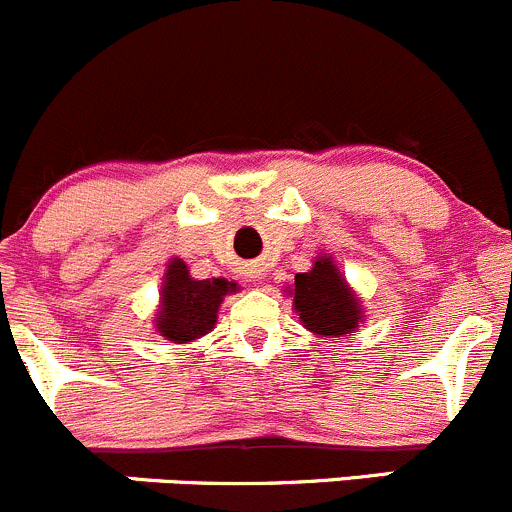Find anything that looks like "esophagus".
I'll use <instances>...</instances> for the list:
<instances>
[{"label":"esophagus","instance_id":"obj_1","mask_svg":"<svg viewBox=\"0 0 512 512\" xmlns=\"http://www.w3.org/2000/svg\"><path fill=\"white\" fill-rule=\"evenodd\" d=\"M258 276H261V273H258V271H251V278H258Z\"/></svg>","mask_w":512,"mask_h":512}]
</instances>
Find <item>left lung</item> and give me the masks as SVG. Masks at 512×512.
<instances>
[{
	"label": "left lung",
	"instance_id": "left-lung-1",
	"mask_svg": "<svg viewBox=\"0 0 512 512\" xmlns=\"http://www.w3.org/2000/svg\"><path fill=\"white\" fill-rule=\"evenodd\" d=\"M288 296H293V311L301 318V326L318 338L353 336L366 321L361 298L328 254H318L311 271L296 273Z\"/></svg>",
	"mask_w": 512,
	"mask_h": 512
}]
</instances>
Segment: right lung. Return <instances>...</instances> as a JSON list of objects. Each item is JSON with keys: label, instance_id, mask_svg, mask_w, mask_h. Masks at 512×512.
Returning a JSON list of instances; mask_svg holds the SVG:
<instances>
[{"label": "right lung", "instance_id": "obj_1", "mask_svg": "<svg viewBox=\"0 0 512 512\" xmlns=\"http://www.w3.org/2000/svg\"><path fill=\"white\" fill-rule=\"evenodd\" d=\"M241 291L236 281L226 278H194L184 258L166 263L159 291V308L154 313V328L171 343H191L214 331L219 308L226 296Z\"/></svg>", "mask_w": 512, "mask_h": 512}]
</instances>
